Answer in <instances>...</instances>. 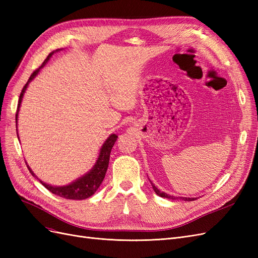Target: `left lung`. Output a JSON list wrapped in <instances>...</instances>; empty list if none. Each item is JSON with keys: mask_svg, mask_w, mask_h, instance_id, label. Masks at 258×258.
Here are the masks:
<instances>
[{"mask_svg": "<svg viewBox=\"0 0 258 258\" xmlns=\"http://www.w3.org/2000/svg\"><path fill=\"white\" fill-rule=\"evenodd\" d=\"M152 186H153V189L155 190V192L157 194V195H159L160 197H162V198H169V199H173V200H175V199H177L176 197H174V196H171V195H168V194H166V192H162V191H160L157 187H156L153 183H152ZM181 199H183V200H185V201H192V200H195V198H181Z\"/></svg>", "mask_w": 258, "mask_h": 258, "instance_id": "1", "label": "left lung"}]
</instances>
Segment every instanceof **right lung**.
<instances>
[{"instance_id":"1","label":"right lung","mask_w":258,"mask_h":258,"mask_svg":"<svg viewBox=\"0 0 258 258\" xmlns=\"http://www.w3.org/2000/svg\"><path fill=\"white\" fill-rule=\"evenodd\" d=\"M54 51L50 52L47 56V58L44 60L42 66L38 69H36L35 71L32 74H31L28 83L34 79L36 74L38 73V71H40V69L43 68L46 64V62L49 60V58L51 57V54ZM28 83L25 86H23V88H22L21 93H20L19 101H18V106H17V112H16V120H17V117H18V112H19V107H20V103H21V100H22V97H23V93H25V91L28 87ZM117 138H118V137H117L116 135H111L110 137L107 138V140L105 141V143L103 144L102 148H101L99 158L97 160V163L95 165V167H93L90 170V172H88L87 174H85L84 176H82L81 178L77 179V181L73 182L72 184L58 187V186H51V185H48L46 183H43L42 181H40V182L49 191H51L52 194L57 195V196L62 197V198L73 199V200H83V199L89 198L90 196H92V195L96 192V190L99 188V186L101 185V183L103 182V178L105 176L106 170H107V167H108V161H110V154H111L112 147H113L115 141L117 140ZM28 169L31 172V174L34 175V173L32 172V170L29 168V166H28Z\"/></svg>"}]
</instances>
